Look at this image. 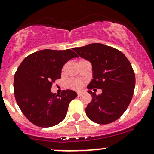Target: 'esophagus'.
<instances>
[{
    "label": "esophagus",
    "instance_id": "1",
    "mask_svg": "<svg viewBox=\"0 0 154 154\" xmlns=\"http://www.w3.org/2000/svg\"><path fill=\"white\" fill-rule=\"evenodd\" d=\"M77 95H78L79 97H80V96H81L82 95V92H80H80H77Z\"/></svg>",
    "mask_w": 154,
    "mask_h": 154
}]
</instances>
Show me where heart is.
Segmentation results:
<instances>
[{
  "instance_id": "1",
  "label": "heart",
  "mask_w": 154,
  "mask_h": 154,
  "mask_svg": "<svg viewBox=\"0 0 154 154\" xmlns=\"http://www.w3.org/2000/svg\"><path fill=\"white\" fill-rule=\"evenodd\" d=\"M68 84H69L70 87L74 88V89H80V88H81L82 86H83V83H82L81 82L75 80H70Z\"/></svg>"
}]
</instances>
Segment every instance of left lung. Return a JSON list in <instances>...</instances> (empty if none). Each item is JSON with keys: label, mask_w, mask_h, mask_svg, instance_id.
<instances>
[{"label": "left lung", "mask_w": 154, "mask_h": 154, "mask_svg": "<svg viewBox=\"0 0 154 154\" xmlns=\"http://www.w3.org/2000/svg\"><path fill=\"white\" fill-rule=\"evenodd\" d=\"M73 50L92 66L93 79L87 86L92 100L86 108V116L100 125L119 119L131 101L136 84L129 60L119 50L100 43ZM94 88L101 89L102 94L97 96L92 93L91 89Z\"/></svg>", "instance_id": "obj_1"}]
</instances>
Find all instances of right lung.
I'll return each instance as SVG.
<instances>
[{"mask_svg": "<svg viewBox=\"0 0 154 154\" xmlns=\"http://www.w3.org/2000/svg\"><path fill=\"white\" fill-rule=\"evenodd\" d=\"M78 57L70 49H45L32 53L19 66L14 77V94L23 114L33 125L50 127L66 118L68 105L77 94L63 90L60 95L51 91L61 78L62 68L68 60Z\"/></svg>", "mask_w": 154, "mask_h": 154, "instance_id": "1", "label": "right lung"}]
</instances>
